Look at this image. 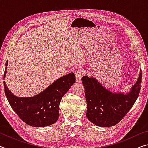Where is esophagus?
Here are the masks:
<instances>
[{
  "label": "esophagus",
  "instance_id": "34e87169",
  "mask_svg": "<svg viewBox=\"0 0 148 148\" xmlns=\"http://www.w3.org/2000/svg\"><path fill=\"white\" fill-rule=\"evenodd\" d=\"M83 71L82 70H77V71L75 72V76H76V82H81V78L83 76Z\"/></svg>",
  "mask_w": 148,
  "mask_h": 148
}]
</instances>
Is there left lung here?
Instances as JSON below:
<instances>
[{
    "mask_svg": "<svg viewBox=\"0 0 148 148\" xmlns=\"http://www.w3.org/2000/svg\"><path fill=\"white\" fill-rule=\"evenodd\" d=\"M82 82L87 102V118L97 126L112 127L121 121L136 102L141 87L142 71L127 94L111 92L92 77L84 76Z\"/></svg>",
    "mask_w": 148,
    "mask_h": 148,
    "instance_id": "obj_1",
    "label": "left lung"
}]
</instances>
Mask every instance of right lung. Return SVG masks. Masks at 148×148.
Instances as JSON below:
<instances>
[{
	"label": "right lung",
	"mask_w": 148,
	"mask_h": 148,
	"mask_svg": "<svg viewBox=\"0 0 148 148\" xmlns=\"http://www.w3.org/2000/svg\"><path fill=\"white\" fill-rule=\"evenodd\" d=\"M8 65V61L6 66ZM5 68L4 77L6 74ZM76 82L73 72L57 79L41 92L31 97H17L12 93L4 81V92L12 108L22 121L32 127L49 126L59 116V107L62 97Z\"/></svg>",
	"instance_id": "1"
}]
</instances>
